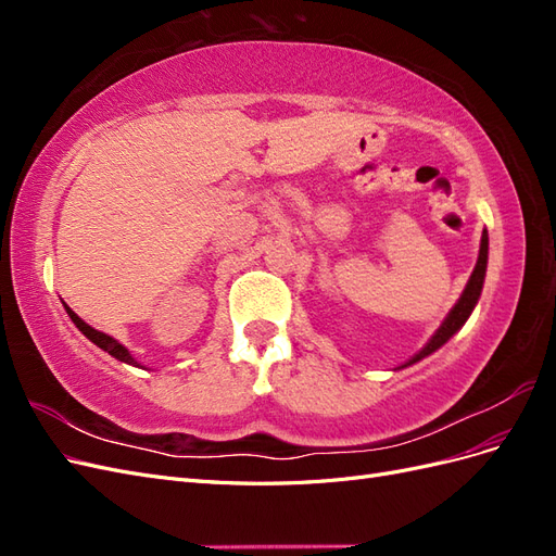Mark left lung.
Segmentation results:
<instances>
[{
	"label": "left lung",
	"mask_w": 556,
	"mask_h": 556,
	"mask_svg": "<svg viewBox=\"0 0 556 556\" xmlns=\"http://www.w3.org/2000/svg\"><path fill=\"white\" fill-rule=\"evenodd\" d=\"M486 260H490V237H486V229H484V231H482V239H480V252H478L476 268H473V274H470V278H468V282H466V288H464L462 296L457 299V304L452 306V311L447 313V317L443 319L441 327L433 331V336L427 341V345H425L422 350H419V352H415V355H413L406 364L396 366L394 371H399V368L413 366V364H417L419 359H425V357L433 355L435 350L443 348V345L452 339V336L457 333V331L466 325V319L470 317V313H473V308L478 306V299H480V294H482V285H484V276H486Z\"/></svg>",
	"instance_id": "1"
}]
</instances>
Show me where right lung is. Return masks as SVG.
Wrapping results in <instances>:
<instances>
[{
  "label": "right lung",
  "instance_id": "1",
  "mask_svg": "<svg viewBox=\"0 0 556 556\" xmlns=\"http://www.w3.org/2000/svg\"><path fill=\"white\" fill-rule=\"evenodd\" d=\"M64 311H66V315L72 317V323L78 327V331L83 333V336H88V339L97 345V348H102L104 352H109L111 357H115L117 362H125V364H129V366H141L137 359H134L131 355H129V350L123 345V343H117L113 336H109V333H104V331H97L94 327H90L88 323H83V319L64 304ZM143 368V366H141Z\"/></svg>",
  "mask_w": 556,
  "mask_h": 556
}]
</instances>
